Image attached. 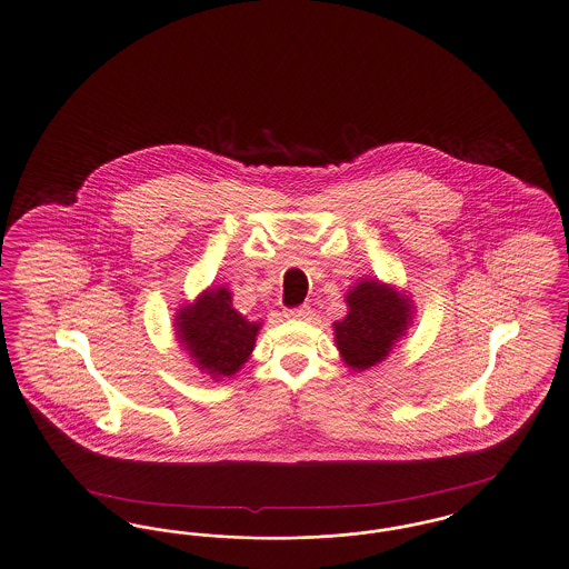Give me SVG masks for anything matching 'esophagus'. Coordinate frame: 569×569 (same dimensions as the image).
<instances>
[{"label": "esophagus", "mask_w": 569, "mask_h": 569, "mask_svg": "<svg viewBox=\"0 0 569 569\" xmlns=\"http://www.w3.org/2000/svg\"><path fill=\"white\" fill-rule=\"evenodd\" d=\"M309 316H311V307L309 305H300V307L286 311V318L290 319H307Z\"/></svg>", "instance_id": "34e87169"}]
</instances>
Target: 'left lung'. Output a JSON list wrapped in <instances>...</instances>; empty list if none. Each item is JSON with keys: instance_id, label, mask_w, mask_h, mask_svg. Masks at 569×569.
I'll list each match as a JSON object with an SVG mask.
<instances>
[{"instance_id": "left-lung-1", "label": "left lung", "mask_w": 569, "mask_h": 569, "mask_svg": "<svg viewBox=\"0 0 569 569\" xmlns=\"http://www.w3.org/2000/svg\"><path fill=\"white\" fill-rule=\"evenodd\" d=\"M345 300L349 311L345 319L335 321V341L342 362L353 370L383 362L412 323L409 296L379 279H362Z\"/></svg>"}]
</instances>
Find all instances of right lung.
<instances>
[{
    "label": "right lung",
    "mask_w": 569,
    "mask_h": 569,
    "mask_svg": "<svg viewBox=\"0 0 569 569\" xmlns=\"http://www.w3.org/2000/svg\"><path fill=\"white\" fill-rule=\"evenodd\" d=\"M260 323L232 307L224 286L209 288L176 316V335L183 349L211 379L232 377L248 362Z\"/></svg>",
    "instance_id": "obj_1"
}]
</instances>
